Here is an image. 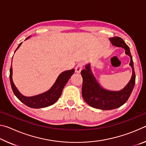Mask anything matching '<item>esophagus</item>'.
<instances>
[{
	"mask_svg": "<svg viewBox=\"0 0 146 146\" xmlns=\"http://www.w3.org/2000/svg\"><path fill=\"white\" fill-rule=\"evenodd\" d=\"M82 68H83V63H82V62L78 63V64H77V66H76V68H75L76 72L80 73V71H81V70H82Z\"/></svg>",
	"mask_w": 146,
	"mask_h": 146,
	"instance_id": "34e87169",
	"label": "esophagus"
}]
</instances>
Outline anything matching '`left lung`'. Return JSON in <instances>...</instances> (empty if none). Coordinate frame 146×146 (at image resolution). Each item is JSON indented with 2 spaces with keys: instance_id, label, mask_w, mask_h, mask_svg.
Returning a JSON list of instances; mask_svg holds the SVG:
<instances>
[{
  "instance_id": "obj_1",
  "label": "left lung",
  "mask_w": 146,
  "mask_h": 146,
  "mask_svg": "<svg viewBox=\"0 0 146 146\" xmlns=\"http://www.w3.org/2000/svg\"><path fill=\"white\" fill-rule=\"evenodd\" d=\"M110 39L114 46L124 48L125 54L130 56L129 65L132 68L133 74L129 83L123 90L120 91H111L104 90L98 84L91 73L90 64L86 66L85 70L81 71V75L83 78V98L91 107L102 110H113L124 104L130 97L135 84L134 66L129 46L119 36H114Z\"/></svg>"
}]
</instances>
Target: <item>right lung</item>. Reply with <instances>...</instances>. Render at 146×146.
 Listing matches in <instances>:
<instances>
[{
	"mask_svg": "<svg viewBox=\"0 0 146 146\" xmlns=\"http://www.w3.org/2000/svg\"><path fill=\"white\" fill-rule=\"evenodd\" d=\"M29 38V37H28ZM22 42L19 44V46L17 47L16 50L18 49L20 46L21 45ZM15 50V51H16ZM9 80H10L11 86L13 90L15 95L22 102L24 103V104L28 106L29 108H46L48 106H51L54 103L56 102L60 97L61 96L62 92L64 88V86L68 82V81L71 76L73 75L75 72V70L72 69L71 70L66 71L62 73L60 75L58 76V78L56 79V82L52 88L50 90H48L46 92L42 93L40 95L34 96V97H24V95L19 92L15 86L14 83L12 80V66H11L10 70H9Z\"/></svg>",
	"mask_w": 146,
	"mask_h": 146,
	"instance_id": "add662e5",
	"label": "right lung"
}]
</instances>
